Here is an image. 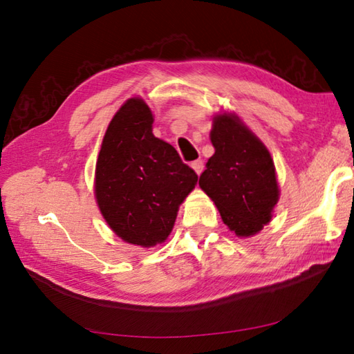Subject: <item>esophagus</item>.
Segmentation results:
<instances>
[{"label":"esophagus","mask_w":354,"mask_h":354,"mask_svg":"<svg viewBox=\"0 0 354 354\" xmlns=\"http://www.w3.org/2000/svg\"><path fill=\"white\" fill-rule=\"evenodd\" d=\"M192 169L195 170V173L196 175H201L203 173V170H205V162H203L201 159H198V160H195V162H192Z\"/></svg>","instance_id":"34e87169"}]
</instances>
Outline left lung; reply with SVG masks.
I'll list each match as a JSON object with an SVG mask.
<instances>
[{"label":"left lung","mask_w":354,"mask_h":354,"mask_svg":"<svg viewBox=\"0 0 354 354\" xmlns=\"http://www.w3.org/2000/svg\"><path fill=\"white\" fill-rule=\"evenodd\" d=\"M211 142L215 153L201 173L200 187L236 236H254L272 220L279 200L272 156L236 113L214 117Z\"/></svg>","instance_id":"obj_1"}]
</instances>
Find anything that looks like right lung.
Instances as JSON below:
<instances>
[{"mask_svg": "<svg viewBox=\"0 0 354 354\" xmlns=\"http://www.w3.org/2000/svg\"><path fill=\"white\" fill-rule=\"evenodd\" d=\"M153 113L129 98L111 120L95 169V196L107 225L124 242L162 243L179 205L198 181L170 143L153 134Z\"/></svg>", "mask_w": 354, "mask_h": 354, "instance_id": "add662e5", "label": "right lung"}]
</instances>
